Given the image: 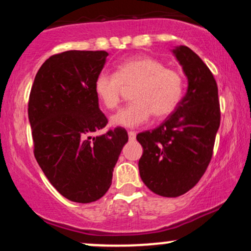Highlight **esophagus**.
I'll return each mask as SVG.
<instances>
[{"label":"esophagus","mask_w":251,"mask_h":251,"mask_svg":"<svg viewBox=\"0 0 251 251\" xmlns=\"http://www.w3.org/2000/svg\"><path fill=\"white\" fill-rule=\"evenodd\" d=\"M135 135H137V133H135V132H133V131H129V132H128V138H129V140H134V139H135Z\"/></svg>","instance_id":"1"}]
</instances>
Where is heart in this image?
I'll return each instance as SVG.
<instances>
[{"instance_id":"b5f03b06","label":"heart","mask_w":251,"mask_h":251,"mask_svg":"<svg viewBox=\"0 0 251 251\" xmlns=\"http://www.w3.org/2000/svg\"><path fill=\"white\" fill-rule=\"evenodd\" d=\"M132 88L129 105L111 118L112 125L133 128L154 118L170 116L179 105L184 91L183 77L152 57H133L120 63L116 74L100 73L94 92L106 108L113 109L122 100L124 88Z\"/></svg>"}]
</instances>
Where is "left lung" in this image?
I'll use <instances>...</instances> for the list:
<instances>
[{
  "mask_svg": "<svg viewBox=\"0 0 251 251\" xmlns=\"http://www.w3.org/2000/svg\"><path fill=\"white\" fill-rule=\"evenodd\" d=\"M172 53L188 79L185 96L162 125L137 135L143 146L140 178L163 197L184 195L200 181L221 123L217 83L208 66L186 46Z\"/></svg>",
  "mask_w": 251,
  "mask_h": 251,
  "instance_id": "8db88e82",
  "label": "left lung"
}]
</instances>
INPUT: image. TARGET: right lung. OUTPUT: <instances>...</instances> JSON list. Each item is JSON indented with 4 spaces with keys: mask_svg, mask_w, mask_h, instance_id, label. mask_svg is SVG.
I'll return each instance as SVG.
<instances>
[{
    "mask_svg": "<svg viewBox=\"0 0 251 251\" xmlns=\"http://www.w3.org/2000/svg\"><path fill=\"white\" fill-rule=\"evenodd\" d=\"M108 53L67 50L46 60L31 87L28 118L34 155L51 185L76 203L101 198L128 140L125 128L92 137L107 124L94 92Z\"/></svg>",
    "mask_w": 251,
    "mask_h": 251,
    "instance_id": "add662e5",
    "label": "right lung"
}]
</instances>
